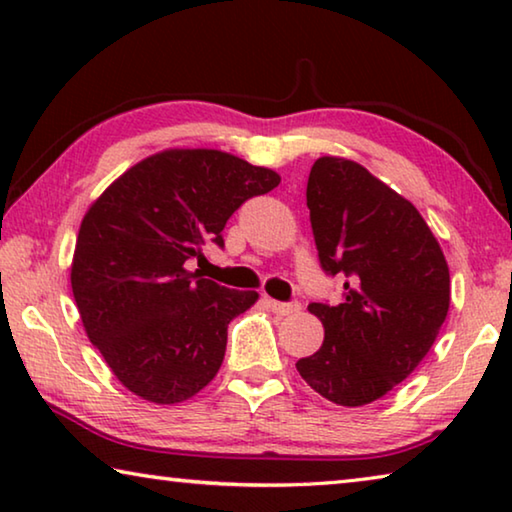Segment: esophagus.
<instances>
[{
  "instance_id": "esophagus-1",
  "label": "esophagus",
  "mask_w": 512,
  "mask_h": 512,
  "mask_svg": "<svg viewBox=\"0 0 512 512\" xmlns=\"http://www.w3.org/2000/svg\"><path fill=\"white\" fill-rule=\"evenodd\" d=\"M266 302H268V309H271L277 316H289V314H293V311L300 309L298 302H277L273 298H268Z\"/></svg>"
}]
</instances>
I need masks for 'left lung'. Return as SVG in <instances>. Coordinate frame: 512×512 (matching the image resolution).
Segmentation results:
<instances>
[{
	"instance_id": "obj_1",
	"label": "left lung",
	"mask_w": 512,
	"mask_h": 512,
	"mask_svg": "<svg viewBox=\"0 0 512 512\" xmlns=\"http://www.w3.org/2000/svg\"><path fill=\"white\" fill-rule=\"evenodd\" d=\"M307 207L320 266L345 284L341 305H309L325 339L296 368L325 400L366 406L438 339L452 296L447 259L415 205L354 160L318 158Z\"/></svg>"
}]
</instances>
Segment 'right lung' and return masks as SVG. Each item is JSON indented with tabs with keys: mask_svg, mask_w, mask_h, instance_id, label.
<instances>
[{
	"mask_svg": "<svg viewBox=\"0 0 512 512\" xmlns=\"http://www.w3.org/2000/svg\"><path fill=\"white\" fill-rule=\"evenodd\" d=\"M280 173L216 149H164L106 187L81 221L72 293L112 375L153 404H180L216 377L228 323L257 302L187 271L205 241Z\"/></svg>",
	"mask_w": 512,
	"mask_h": 512,
	"instance_id": "right-lung-1",
	"label": "right lung"
}]
</instances>
